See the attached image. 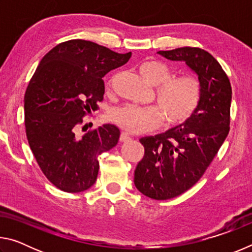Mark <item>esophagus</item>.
<instances>
[{
	"mask_svg": "<svg viewBox=\"0 0 252 252\" xmlns=\"http://www.w3.org/2000/svg\"><path fill=\"white\" fill-rule=\"evenodd\" d=\"M131 140V136L126 133V132H122L121 135H120V141L121 142H126V141H130Z\"/></svg>",
	"mask_w": 252,
	"mask_h": 252,
	"instance_id": "esophagus-1",
	"label": "esophagus"
}]
</instances>
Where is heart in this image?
Returning <instances> with one entry per match:
<instances>
[{
	"instance_id": "b5f03b06",
	"label": "heart",
	"mask_w": 252,
	"mask_h": 252,
	"mask_svg": "<svg viewBox=\"0 0 252 252\" xmlns=\"http://www.w3.org/2000/svg\"><path fill=\"white\" fill-rule=\"evenodd\" d=\"M140 74L157 87L156 106L125 105L111 113V120L130 133L140 134L155 130L162 119L165 126L186 122L195 112L201 100V85L193 76L172 79V72L160 61H147L140 66Z\"/></svg>"
}]
</instances>
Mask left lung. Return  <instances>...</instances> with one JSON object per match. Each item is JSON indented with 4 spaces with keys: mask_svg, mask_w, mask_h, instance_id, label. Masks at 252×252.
<instances>
[{
    "mask_svg": "<svg viewBox=\"0 0 252 252\" xmlns=\"http://www.w3.org/2000/svg\"><path fill=\"white\" fill-rule=\"evenodd\" d=\"M171 61H185L198 75L201 100L188 120L164 133L140 139L144 156L136 165L134 185L155 200L186 192L203 176L230 130L231 84L219 62L199 48L159 51Z\"/></svg>",
    "mask_w": 252,
    "mask_h": 252,
    "instance_id": "left-lung-1",
    "label": "left lung"
}]
</instances>
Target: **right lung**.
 I'll return each instance as SVG.
<instances>
[{
    "label": "right lung",
    "mask_w": 252,
    "mask_h": 252,
    "mask_svg": "<svg viewBox=\"0 0 252 252\" xmlns=\"http://www.w3.org/2000/svg\"><path fill=\"white\" fill-rule=\"evenodd\" d=\"M130 58L131 52L70 40L46 53L36 67L24 95L25 131L40 169L58 189L78 193L91 188L99 172L97 157L117 146L116 126L103 125L82 136L78 129L103 100L102 78Z\"/></svg>",
    "instance_id": "add662e5"
}]
</instances>
